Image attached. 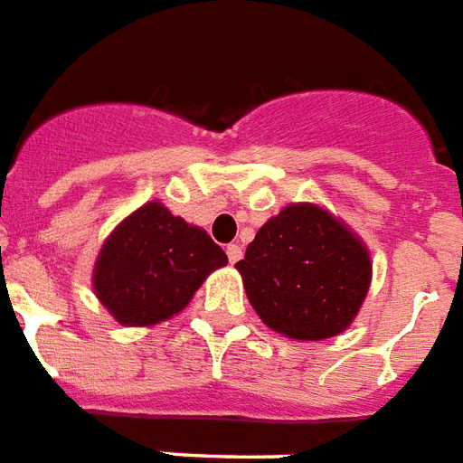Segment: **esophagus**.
<instances>
[{
	"label": "esophagus",
	"instance_id": "1",
	"mask_svg": "<svg viewBox=\"0 0 463 463\" xmlns=\"http://www.w3.org/2000/svg\"><path fill=\"white\" fill-rule=\"evenodd\" d=\"M225 255H228L231 264L240 262V260H242V247H240L238 242H232V245H228V250H225Z\"/></svg>",
	"mask_w": 463,
	"mask_h": 463
}]
</instances>
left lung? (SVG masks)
<instances>
[{
    "mask_svg": "<svg viewBox=\"0 0 463 463\" xmlns=\"http://www.w3.org/2000/svg\"><path fill=\"white\" fill-rule=\"evenodd\" d=\"M235 267L257 316L294 340L340 335L372 281L362 240L310 203H291L267 221Z\"/></svg>",
    "mask_w": 463,
    "mask_h": 463,
    "instance_id": "1",
    "label": "left lung"
}]
</instances>
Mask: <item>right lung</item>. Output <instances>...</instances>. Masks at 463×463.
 Segmentation results:
<instances>
[{"label":"right lung","mask_w":463,"mask_h":463,"mask_svg":"<svg viewBox=\"0 0 463 463\" xmlns=\"http://www.w3.org/2000/svg\"><path fill=\"white\" fill-rule=\"evenodd\" d=\"M223 264L228 257L206 231L153 201L109 235L94 267V291L123 326H155L184 308Z\"/></svg>","instance_id":"obj_1"}]
</instances>
